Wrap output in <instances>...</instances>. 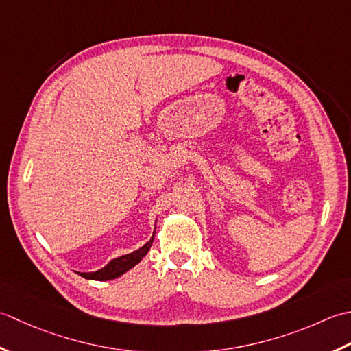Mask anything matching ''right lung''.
<instances>
[{
	"mask_svg": "<svg viewBox=\"0 0 351 351\" xmlns=\"http://www.w3.org/2000/svg\"><path fill=\"white\" fill-rule=\"evenodd\" d=\"M154 230H156V226H154ZM154 233L156 232H153V236L149 238V241H147L141 248L134 250L133 253H128V254L117 257V259H112L106 267H103L98 271H94V273H77V274L88 278V280H99V282L113 280V278L121 277L124 273H127L128 269H132L134 265H138V263L142 261V257L148 253V250L153 245Z\"/></svg>",
	"mask_w": 351,
	"mask_h": 351,
	"instance_id": "1",
	"label": "right lung"
}]
</instances>
